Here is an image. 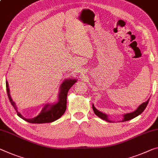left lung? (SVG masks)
Instances as JSON below:
<instances>
[{"instance_id":"8db88e82","label":"left lung","mask_w":158,"mask_h":158,"mask_svg":"<svg viewBox=\"0 0 158 158\" xmlns=\"http://www.w3.org/2000/svg\"><path fill=\"white\" fill-rule=\"evenodd\" d=\"M148 102H149V99H148V100L145 102H143V104H140V105L138 106L137 108V110H135L134 111H133V112H131V113H128V114H125L124 115H123V121H127L128 120H131L132 119V118L136 117L138 115H140V114H141L143 111L145 110V109L146 108V106L148 105ZM93 111L94 114L97 116H98L99 118H101L103 120H105L106 121H109V122H110V120H109L108 118V116L106 114H104L102 112H101V111H99V110H97V109L94 107V106L93 104Z\"/></svg>"}]
</instances>
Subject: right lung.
<instances>
[{"instance_id": "right-lung-1", "label": "right lung", "mask_w": 158, "mask_h": 158, "mask_svg": "<svg viewBox=\"0 0 158 158\" xmlns=\"http://www.w3.org/2000/svg\"><path fill=\"white\" fill-rule=\"evenodd\" d=\"M76 79H65L62 82L60 86V93L59 94V101L54 104H47L44 106L41 111V112L35 117L31 118H26L22 116L19 112L18 108L12 99L10 94V89L8 81H6V90L8 94L9 100L15 110L17 111V114L20 116L23 120L27 121L31 123H51L56 120L59 119L64 114L66 110V103H67V94L70 88L76 82Z\"/></svg>"}]
</instances>
